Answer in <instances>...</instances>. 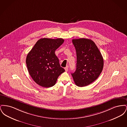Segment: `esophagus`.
I'll return each mask as SVG.
<instances>
[{
	"label": "esophagus",
	"mask_w": 127,
	"mask_h": 127,
	"mask_svg": "<svg viewBox=\"0 0 127 127\" xmlns=\"http://www.w3.org/2000/svg\"><path fill=\"white\" fill-rule=\"evenodd\" d=\"M68 66H67L65 67V71H67V70H68Z\"/></svg>",
	"instance_id": "obj_1"
}]
</instances>
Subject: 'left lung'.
I'll use <instances>...</instances> for the list:
<instances>
[{"label": "left lung", "instance_id": "1", "mask_svg": "<svg viewBox=\"0 0 127 127\" xmlns=\"http://www.w3.org/2000/svg\"><path fill=\"white\" fill-rule=\"evenodd\" d=\"M77 54L75 71L71 73L75 84L85 87L97 79L102 70L104 61L95 43L87 38L72 39Z\"/></svg>", "mask_w": 127, "mask_h": 127}]
</instances>
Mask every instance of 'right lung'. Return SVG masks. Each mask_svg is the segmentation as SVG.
<instances>
[{"label":"right lung","mask_w":127,"mask_h":127,"mask_svg":"<svg viewBox=\"0 0 127 127\" xmlns=\"http://www.w3.org/2000/svg\"><path fill=\"white\" fill-rule=\"evenodd\" d=\"M64 41L61 38H41L28 53L27 66L30 76L36 84L45 88L51 87L56 84L59 76L65 71L55 53Z\"/></svg>","instance_id":"1"}]
</instances>
